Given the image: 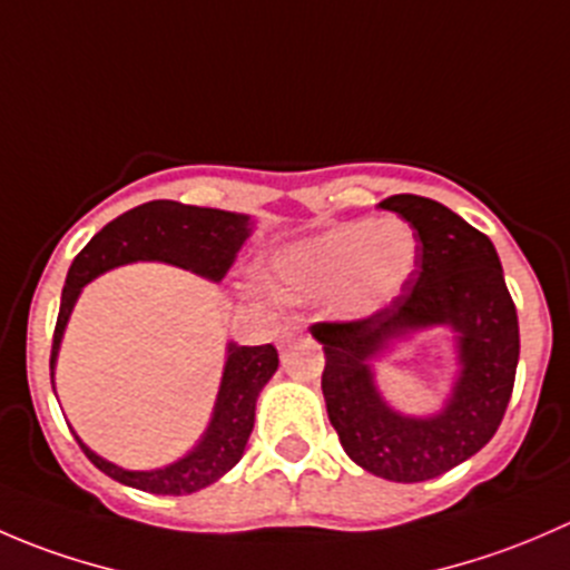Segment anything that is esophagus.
<instances>
[{"label": "esophagus", "mask_w": 570, "mask_h": 570, "mask_svg": "<svg viewBox=\"0 0 570 570\" xmlns=\"http://www.w3.org/2000/svg\"><path fill=\"white\" fill-rule=\"evenodd\" d=\"M301 333H303L301 325H295V322H286V325H281L278 338H281V342H292V338H297Z\"/></svg>", "instance_id": "obj_1"}]
</instances>
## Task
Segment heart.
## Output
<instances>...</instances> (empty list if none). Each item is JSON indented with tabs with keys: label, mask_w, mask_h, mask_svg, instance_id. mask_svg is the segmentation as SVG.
<instances>
[{
	"label": "heart",
	"mask_w": 570,
	"mask_h": 570,
	"mask_svg": "<svg viewBox=\"0 0 570 570\" xmlns=\"http://www.w3.org/2000/svg\"><path fill=\"white\" fill-rule=\"evenodd\" d=\"M419 239L402 220H350L295 245L275 264V284L295 297H320L342 289L353 314L386 306L411 281Z\"/></svg>",
	"instance_id": "1"
}]
</instances>
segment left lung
<instances>
[{
  "mask_svg": "<svg viewBox=\"0 0 570 570\" xmlns=\"http://www.w3.org/2000/svg\"><path fill=\"white\" fill-rule=\"evenodd\" d=\"M381 206L416 228L411 281L370 317L314 322L312 336L325 350L322 394L344 452L383 480L424 482L476 455L502 424L519 366V314L485 234L422 195H392ZM428 324L459 331L462 377L444 412L411 420L380 400L368 361Z\"/></svg>",
  "mask_w": 570,
  "mask_h": 570,
  "instance_id": "obj_1",
  "label": "left lung"
}]
</instances>
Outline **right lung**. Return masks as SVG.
<instances>
[{
	"label": "right lung",
	"mask_w": 570,
	"mask_h": 570,
	"mask_svg": "<svg viewBox=\"0 0 570 570\" xmlns=\"http://www.w3.org/2000/svg\"><path fill=\"white\" fill-rule=\"evenodd\" d=\"M248 234L250 223L245 215L187 206L178 204V200H148V204L135 206V209L124 212L112 223H107L77 253L71 269H68L55 338H51V377H55L57 347H60L68 314H71L73 303H77L79 292L88 281L118 267V264L140 262V258H157V262L193 269L204 278L223 281ZM275 370H278V350L273 344H258V347L228 344L226 372H223L220 394L215 402V416H212L204 441L187 458L165 465V469L126 471L90 452L79 439L77 441L96 469H101L107 476L124 482V485L137 488V491L163 493V497L195 493L220 480L228 469L239 463L250 439L253 419H256V396Z\"/></svg>",
	"instance_id": "right-lung-1"
}]
</instances>
